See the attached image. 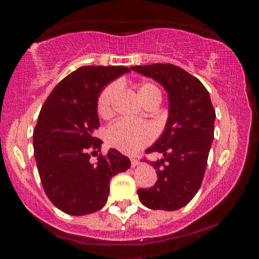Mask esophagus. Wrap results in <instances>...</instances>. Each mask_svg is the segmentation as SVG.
<instances>
[{
    "label": "esophagus",
    "instance_id": "obj_1",
    "mask_svg": "<svg viewBox=\"0 0 259 259\" xmlns=\"http://www.w3.org/2000/svg\"><path fill=\"white\" fill-rule=\"evenodd\" d=\"M130 162H132V167H136L140 164V160L136 158H130Z\"/></svg>",
    "mask_w": 259,
    "mask_h": 259
}]
</instances>
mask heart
Segmentation results:
<instances>
[{
	"label": "heart",
	"mask_w": 259,
	"mask_h": 259,
	"mask_svg": "<svg viewBox=\"0 0 259 259\" xmlns=\"http://www.w3.org/2000/svg\"><path fill=\"white\" fill-rule=\"evenodd\" d=\"M120 85L111 82L101 91L97 100V112L102 118H108L114 111V103L119 95ZM138 95L142 103L156 96H160L159 89L152 82H142L138 88ZM154 139V130L150 125H136L126 120H118L107 127L105 133L106 144L126 154L139 152L141 148L147 146Z\"/></svg>",
	"instance_id": "obj_1"
}]
</instances>
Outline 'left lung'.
<instances>
[{
	"label": "left lung",
	"mask_w": 259,
	"mask_h": 259,
	"mask_svg": "<svg viewBox=\"0 0 259 259\" xmlns=\"http://www.w3.org/2000/svg\"><path fill=\"white\" fill-rule=\"evenodd\" d=\"M132 69L159 82L169 100L164 132L146 150L163 154L151 162L158 180L151 189H139V198L151 209L177 210L200 190L214 138L215 111L203 84L177 65L156 63Z\"/></svg>",
	"instance_id": "1"
}]
</instances>
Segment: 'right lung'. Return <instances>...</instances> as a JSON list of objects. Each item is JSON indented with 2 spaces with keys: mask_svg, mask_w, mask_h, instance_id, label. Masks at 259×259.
I'll use <instances>...</instances> for the list:
<instances>
[{
  "mask_svg": "<svg viewBox=\"0 0 259 259\" xmlns=\"http://www.w3.org/2000/svg\"><path fill=\"white\" fill-rule=\"evenodd\" d=\"M129 68L86 65L59 81L45 101L32 135L38 175L50 201L62 212L85 215L106 204L109 181L130 168V159L111 148L90 162L89 151H100L97 100L103 88ZM91 152V153H94Z\"/></svg>",
  "mask_w": 259,
  "mask_h": 259,
  "instance_id": "1",
  "label": "right lung"
}]
</instances>
